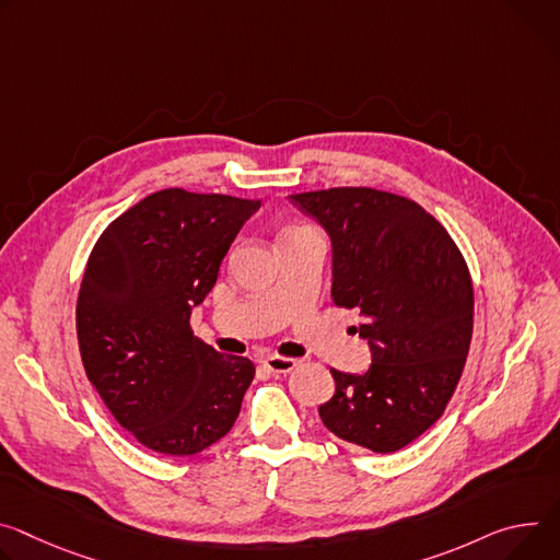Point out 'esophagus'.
<instances>
[{"label":"esophagus","mask_w":560,"mask_h":560,"mask_svg":"<svg viewBox=\"0 0 560 560\" xmlns=\"http://www.w3.org/2000/svg\"><path fill=\"white\" fill-rule=\"evenodd\" d=\"M264 366L270 373H292L299 366V360H294V358H279V354H270V358L264 360Z\"/></svg>","instance_id":"1"}]
</instances>
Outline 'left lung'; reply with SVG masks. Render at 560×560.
I'll use <instances>...</instances> for the list:
<instances>
[{"label":"left lung","instance_id":"left-lung-1","mask_svg":"<svg viewBox=\"0 0 560 560\" xmlns=\"http://www.w3.org/2000/svg\"><path fill=\"white\" fill-rule=\"evenodd\" d=\"M332 243L339 308L364 317L373 364L362 375L330 369L335 395L319 418L337 438L393 453L444 413L474 332L469 268L448 232L416 200L371 187L290 196Z\"/></svg>","mask_w":560,"mask_h":560}]
</instances>
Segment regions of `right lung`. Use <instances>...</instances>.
<instances>
[{
	"label": "right lung",
	"mask_w": 560,
	"mask_h": 560,
	"mask_svg": "<svg viewBox=\"0 0 560 560\" xmlns=\"http://www.w3.org/2000/svg\"><path fill=\"white\" fill-rule=\"evenodd\" d=\"M259 208L161 189L120 214L91 252L75 308L82 364L118 424L151 451L200 453L238 418L254 364L194 337L189 317Z\"/></svg>",
	"instance_id": "right-lung-1"
}]
</instances>
